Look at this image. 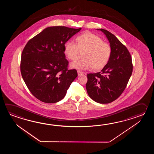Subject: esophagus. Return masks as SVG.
I'll use <instances>...</instances> for the list:
<instances>
[{"instance_id":"1","label":"esophagus","mask_w":154,"mask_h":154,"mask_svg":"<svg viewBox=\"0 0 154 154\" xmlns=\"http://www.w3.org/2000/svg\"><path fill=\"white\" fill-rule=\"evenodd\" d=\"M77 72H78V74L79 76L82 75L84 74V72H82V71H80V70H78Z\"/></svg>"}]
</instances>
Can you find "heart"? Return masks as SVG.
Returning a JSON list of instances; mask_svg holds the SVG:
<instances>
[{
	"mask_svg": "<svg viewBox=\"0 0 154 154\" xmlns=\"http://www.w3.org/2000/svg\"><path fill=\"white\" fill-rule=\"evenodd\" d=\"M79 51H84L82 54L84 58L71 64V67L74 69H102L107 64L111 55V47L108 43L103 42L100 37L89 32L78 36L75 44L66 42L64 45L65 55L72 61L78 58Z\"/></svg>",
	"mask_w": 154,
	"mask_h": 154,
	"instance_id": "1",
	"label": "heart"
}]
</instances>
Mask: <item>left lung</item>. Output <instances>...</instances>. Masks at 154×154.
<instances>
[{"label":"left lung","instance_id":"left-lung-1","mask_svg":"<svg viewBox=\"0 0 154 154\" xmlns=\"http://www.w3.org/2000/svg\"><path fill=\"white\" fill-rule=\"evenodd\" d=\"M103 32L111 47V55L107 64L97 73L88 74L86 88L90 97L100 103L114 101L124 91L133 72L130 53L127 47L112 33Z\"/></svg>","mask_w":154,"mask_h":154}]
</instances>
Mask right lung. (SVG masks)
<instances>
[{
    "label": "right lung",
    "instance_id": "1",
    "mask_svg": "<svg viewBox=\"0 0 154 154\" xmlns=\"http://www.w3.org/2000/svg\"><path fill=\"white\" fill-rule=\"evenodd\" d=\"M81 29L48 27L25 46L20 64L21 75L29 91L41 101L53 103L62 100L77 77L75 69H68L64 45Z\"/></svg>",
    "mask_w": 154,
    "mask_h": 154
}]
</instances>
